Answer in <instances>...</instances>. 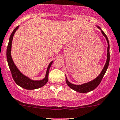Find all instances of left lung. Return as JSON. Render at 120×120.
Segmentation results:
<instances>
[{
    "instance_id": "1",
    "label": "left lung",
    "mask_w": 120,
    "mask_h": 120,
    "mask_svg": "<svg viewBox=\"0 0 120 120\" xmlns=\"http://www.w3.org/2000/svg\"><path fill=\"white\" fill-rule=\"evenodd\" d=\"M97 27L99 29H100L101 30V32L102 33V34L103 35V36L106 38V41H107V43H108V47H107V60H106V63L105 64L104 68H103L102 71L100 72V74L95 78L94 80L91 81L89 82H87L85 83H83L82 85H74L72 84V83H70V82L68 81L67 77H66V83L68 85L69 87L70 88H71L73 90H75V91L78 92L79 93H87L89 92L92 91V90H94L96 87L100 84V82H101V79H102L103 77L105 75V73H106V71H107V69L108 68L109 64L110 61V45H109V42L108 38H107V36L105 34V32L101 30L100 27L99 26H97Z\"/></svg>"
}]
</instances>
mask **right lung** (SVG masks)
<instances>
[{
    "label": "right lung",
    "instance_id": "add662e5",
    "mask_svg": "<svg viewBox=\"0 0 120 120\" xmlns=\"http://www.w3.org/2000/svg\"><path fill=\"white\" fill-rule=\"evenodd\" d=\"M19 27V26H17L13 31L12 32L11 34L10 37L9 38V42H8V44L7 48V60H8V67L10 70L11 73L12 77H13V79L14 80L15 82L21 86V88H24L25 89H28V90H32V89H38L44 86L48 81V75H49V71L50 67H51L52 64L53 63V61L50 63V64L48 66V68H47L46 73L45 77L44 79H42V80L35 81V80H32L28 77H26L22 74L16 66L15 64L14 63L13 59H12L11 56V43L12 41H13V36H14V34H15V31L18 30Z\"/></svg>",
    "mask_w": 120,
    "mask_h": 120
}]
</instances>
